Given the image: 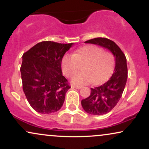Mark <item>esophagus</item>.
<instances>
[{
	"label": "esophagus",
	"instance_id": "34e87169",
	"mask_svg": "<svg viewBox=\"0 0 149 149\" xmlns=\"http://www.w3.org/2000/svg\"><path fill=\"white\" fill-rule=\"evenodd\" d=\"M71 88H76V89H78V90H79V89H81V88H82V87H81V86H79V85H71Z\"/></svg>",
	"mask_w": 149,
	"mask_h": 149
}]
</instances>
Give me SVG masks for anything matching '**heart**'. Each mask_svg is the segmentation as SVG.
<instances>
[{"mask_svg":"<svg viewBox=\"0 0 149 149\" xmlns=\"http://www.w3.org/2000/svg\"><path fill=\"white\" fill-rule=\"evenodd\" d=\"M83 64V71L74 74L73 83L85 85L93 82L99 84L105 81L111 73L114 58L111 53L104 52L97 45H87L77 49L71 54H65L61 60V69L65 76L70 77Z\"/></svg>","mask_w":149,"mask_h":149,"instance_id":"obj_1","label":"heart"}]
</instances>
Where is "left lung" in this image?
<instances>
[{"label": "left lung", "mask_w": 149, "mask_h": 149, "mask_svg": "<svg viewBox=\"0 0 149 149\" xmlns=\"http://www.w3.org/2000/svg\"><path fill=\"white\" fill-rule=\"evenodd\" d=\"M107 48L115 57V69L111 77L103 85L91 88L90 96L81 101L88 113L101 116L110 112L121 98L127 78V59L121 49L107 38H95L85 42Z\"/></svg>", "instance_id": "8db88e82"}]
</instances>
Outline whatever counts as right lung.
Wrapping results in <instances>:
<instances>
[{
    "instance_id": "add662e5",
    "label": "right lung",
    "mask_w": 149,
    "mask_h": 149,
    "mask_svg": "<svg viewBox=\"0 0 149 149\" xmlns=\"http://www.w3.org/2000/svg\"><path fill=\"white\" fill-rule=\"evenodd\" d=\"M73 43L42 41L22 56V88L29 103L40 113L57 112L71 88L61 71V60Z\"/></svg>"
}]
</instances>
